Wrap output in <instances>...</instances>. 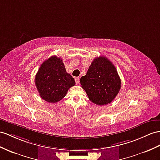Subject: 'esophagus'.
<instances>
[{"label": "esophagus", "mask_w": 160, "mask_h": 160, "mask_svg": "<svg viewBox=\"0 0 160 160\" xmlns=\"http://www.w3.org/2000/svg\"><path fill=\"white\" fill-rule=\"evenodd\" d=\"M75 81H76V84H79V82H80V78L79 77L76 78Z\"/></svg>", "instance_id": "obj_1"}]
</instances>
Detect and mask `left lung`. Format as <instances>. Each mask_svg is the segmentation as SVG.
<instances>
[{
	"instance_id": "obj_1",
	"label": "left lung",
	"mask_w": 160,
	"mask_h": 160,
	"mask_svg": "<svg viewBox=\"0 0 160 160\" xmlns=\"http://www.w3.org/2000/svg\"><path fill=\"white\" fill-rule=\"evenodd\" d=\"M80 84L88 99L97 105L110 103L121 88V80L114 65L107 57H97L87 74L81 77Z\"/></svg>"
}]
</instances>
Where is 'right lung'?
<instances>
[{
    "label": "right lung",
    "instance_id": "right-lung-1",
    "mask_svg": "<svg viewBox=\"0 0 160 160\" xmlns=\"http://www.w3.org/2000/svg\"><path fill=\"white\" fill-rule=\"evenodd\" d=\"M35 84L40 97L52 103L62 99L69 88L76 84L74 79L65 70L62 59L57 56L51 57L40 65Z\"/></svg>",
    "mask_w": 160,
    "mask_h": 160
}]
</instances>
